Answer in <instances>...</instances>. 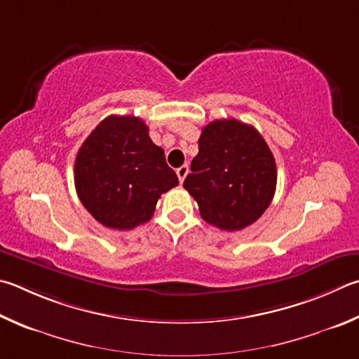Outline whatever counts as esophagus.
<instances>
[{
	"label": "esophagus",
	"instance_id": "34e87169",
	"mask_svg": "<svg viewBox=\"0 0 359 359\" xmlns=\"http://www.w3.org/2000/svg\"><path fill=\"white\" fill-rule=\"evenodd\" d=\"M188 171H190V168H188V165H184V166L177 168V171H175V172H177V177H179L180 184H184V180H185V177H187Z\"/></svg>",
	"mask_w": 359,
	"mask_h": 359
}]
</instances>
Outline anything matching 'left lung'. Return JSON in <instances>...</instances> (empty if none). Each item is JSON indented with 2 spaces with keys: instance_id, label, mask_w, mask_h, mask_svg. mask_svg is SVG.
<instances>
[{
  "instance_id": "left-lung-1",
  "label": "left lung",
  "mask_w": 359,
  "mask_h": 359,
  "mask_svg": "<svg viewBox=\"0 0 359 359\" xmlns=\"http://www.w3.org/2000/svg\"><path fill=\"white\" fill-rule=\"evenodd\" d=\"M184 188L208 224L242 231L257 221L276 190V163L256 128L237 119H218L202 128L199 154Z\"/></svg>"
}]
</instances>
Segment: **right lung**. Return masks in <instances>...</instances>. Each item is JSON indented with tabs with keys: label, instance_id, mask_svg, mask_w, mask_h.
I'll list each match as a JSON object with an SVG mask.
<instances>
[{
	"label": "right lung",
	"instance_id": "1",
	"mask_svg": "<svg viewBox=\"0 0 359 359\" xmlns=\"http://www.w3.org/2000/svg\"><path fill=\"white\" fill-rule=\"evenodd\" d=\"M179 185L165 152L140 117L108 116L75 158V188L86 210L109 229L147 223L163 193Z\"/></svg>",
	"mask_w": 359,
	"mask_h": 359
}]
</instances>
